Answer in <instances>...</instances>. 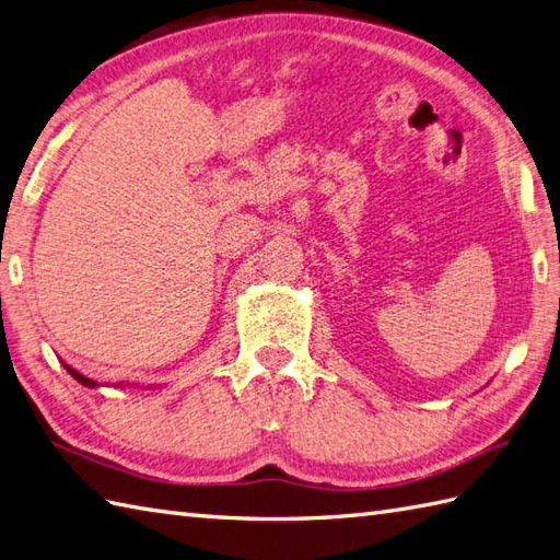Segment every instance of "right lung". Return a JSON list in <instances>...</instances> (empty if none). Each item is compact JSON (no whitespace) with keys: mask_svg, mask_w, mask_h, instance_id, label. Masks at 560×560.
Returning <instances> with one entry per match:
<instances>
[{"mask_svg":"<svg viewBox=\"0 0 560 560\" xmlns=\"http://www.w3.org/2000/svg\"><path fill=\"white\" fill-rule=\"evenodd\" d=\"M65 369H67L69 374H71L73 378H77L81 385H85V388H97V381H93V378H89V376L79 374V371H77V369H71L69 364H65ZM127 385L131 388V385H136V383H124V381H119V383H115V388H127Z\"/></svg>","mask_w":560,"mask_h":560,"instance_id":"right-lung-1","label":"right lung"}]
</instances>
